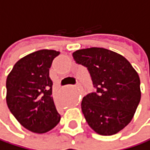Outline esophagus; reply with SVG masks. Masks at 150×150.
Listing matches in <instances>:
<instances>
[{
    "label": "esophagus",
    "instance_id": "obj_1",
    "mask_svg": "<svg viewBox=\"0 0 150 150\" xmlns=\"http://www.w3.org/2000/svg\"><path fill=\"white\" fill-rule=\"evenodd\" d=\"M79 85H80V84H79V83H78V84H77V86H78V87H79Z\"/></svg>",
    "mask_w": 150,
    "mask_h": 150
}]
</instances>
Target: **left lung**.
Wrapping results in <instances>:
<instances>
[{
	"instance_id": "8db88e82",
	"label": "left lung",
	"mask_w": 150,
	"mask_h": 150,
	"mask_svg": "<svg viewBox=\"0 0 150 150\" xmlns=\"http://www.w3.org/2000/svg\"><path fill=\"white\" fill-rule=\"evenodd\" d=\"M77 64L87 67L96 92L82 100L90 127L100 135H113L132 119L141 100V81L131 63L112 50L92 47L73 53Z\"/></svg>"
}]
</instances>
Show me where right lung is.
Returning <instances> with one entry per match:
<instances>
[{
    "label": "right lung",
    "mask_w": 150,
    "mask_h": 150,
    "mask_svg": "<svg viewBox=\"0 0 150 150\" xmlns=\"http://www.w3.org/2000/svg\"><path fill=\"white\" fill-rule=\"evenodd\" d=\"M59 51L41 50L20 59L6 81V101L11 114L25 129L45 133L60 121L52 98L50 68Z\"/></svg>",
    "instance_id": "obj_1"
}]
</instances>
